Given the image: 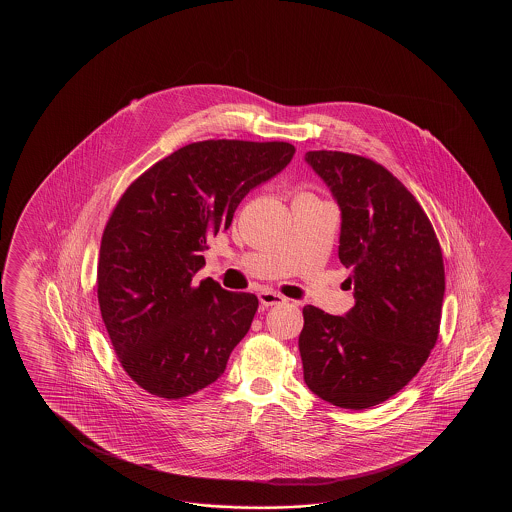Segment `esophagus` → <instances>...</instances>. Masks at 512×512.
<instances>
[{
	"label": "esophagus",
	"mask_w": 512,
	"mask_h": 512,
	"mask_svg": "<svg viewBox=\"0 0 512 512\" xmlns=\"http://www.w3.org/2000/svg\"><path fill=\"white\" fill-rule=\"evenodd\" d=\"M258 298H260V304L263 307H272V305H280L287 302L285 296H282L280 293H274V291H261L258 294Z\"/></svg>",
	"instance_id": "obj_1"
}]
</instances>
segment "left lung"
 Instances as JSON below:
<instances>
[{"label": "left lung", "mask_w": 512, "mask_h": 512, "mask_svg": "<svg viewBox=\"0 0 512 512\" xmlns=\"http://www.w3.org/2000/svg\"><path fill=\"white\" fill-rule=\"evenodd\" d=\"M305 161L342 212L338 260L351 269L355 305L346 316L304 307V381L327 403L364 410L403 390L434 348L443 252L425 210L382 164L327 150Z\"/></svg>", "instance_id": "left-lung-1"}]
</instances>
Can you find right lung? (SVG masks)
I'll list each match as a JSON object with an SVG mask.
<instances>
[{
  "instance_id": "1",
  "label": "right lung",
  "mask_w": 512,
  "mask_h": 512,
  "mask_svg": "<svg viewBox=\"0 0 512 512\" xmlns=\"http://www.w3.org/2000/svg\"><path fill=\"white\" fill-rule=\"evenodd\" d=\"M289 142L186 144L131 183L100 241L98 304L120 366L142 390L175 401L207 388L258 311L251 293L194 282L208 240L241 199L291 163Z\"/></svg>"
}]
</instances>
